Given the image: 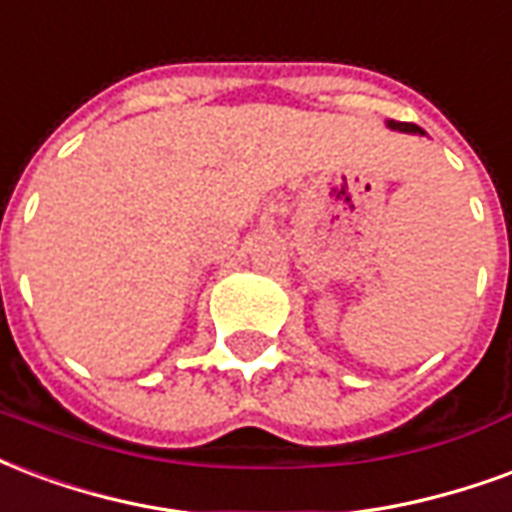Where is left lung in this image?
I'll return each mask as SVG.
<instances>
[{
    "label": "left lung",
    "instance_id": "left-lung-1",
    "mask_svg": "<svg viewBox=\"0 0 512 512\" xmlns=\"http://www.w3.org/2000/svg\"><path fill=\"white\" fill-rule=\"evenodd\" d=\"M387 128L401 130V133H414V136H425V130H420L417 125H409V122H393V119H387Z\"/></svg>",
    "mask_w": 512,
    "mask_h": 512
}]
</instances>
